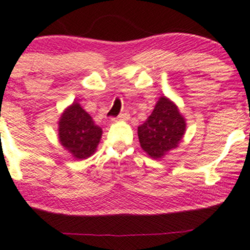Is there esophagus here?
<instances>
[{"instance_id":"obj_1","label":"esophagus","mask_w":250,"mask_h":250,"mask_svg":"<svg viewBox=\"0 0 250 250\" xmlns=\"http://www.w3.org/2000/svg\"><path fill=\"white\" fill-rule=\"evenodd\" d=\"M130 115L128 114V112H122V114H120L116 118H112V121H128L129 120Z\"/></svg>"}]
</instances>
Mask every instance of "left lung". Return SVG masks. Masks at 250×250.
Segmentation results:
<instances>
[{"label":"left lung","mask_w":250,"mask_h":250,"mask_svg":"<svg viewBox=\"0 0 250 250\" xmlns=\"http://www.w3.org/2000/svg\"><path fill=\"white\" fill-rule=\"evenodd\" d=\"M185 130L186 121L177 106L167 97H160L151 116L139 125L138 135L144 151L159 159L178 146Z\"/></svg>","instance_id":"1"}]
</instances>
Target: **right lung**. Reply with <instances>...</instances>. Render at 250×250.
<instances>
[{"label":"right lung","mask_w":250,"mask_h":250,"mask_svg":"<svg viewBox=\"0 0 250 250\" xmlns=\"http://www.w3.org/2000/svg\"><path fill=\"white\" fill-rule=\"evenodd\" d=\"M59 136L62 146L77 159L91 157L102 138V128L79 103H73L61 116Z\"/></svg>","instance_id":"obj_1"}]
</instances>
